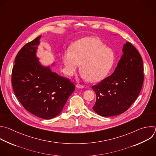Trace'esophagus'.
Here are the masks:
<instances>
[{"instance_id": "34e87169", "label": "esophagus", "mask_w": 156, "mask_h": 156, "mask_svg": "<svg viewBox=\"0 0 156 156\" xmlns=\"http://www.w3.org/2000/svg\"><path fill=\"white\" fill-rule=\"evenodd\" d=\"M76 87L77 88H80V89H83L84 87V86L83 85H81V84H77L76 85Z\"/></svg>"}]
</instances>
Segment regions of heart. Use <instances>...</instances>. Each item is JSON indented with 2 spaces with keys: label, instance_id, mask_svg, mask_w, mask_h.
<instances>
[{
  "label": "heart",
  "instance_id": "obj_1",
  "mask_svg": "<svg viewBox=\"0 0 156 156\" xmlns=\"http://www.w3.org/2000/svg\"><path fill=\"white\" fill-rule=\"evenodd\" d=\"M115 59L113 51L96 37H85L76 41L70 49L62 55L67 75H73L81 64V76L92 83L97 82L107 75Z\"/></svg>",
  "mask_w": 156,
  "mask_h": 156
}]
</instances>
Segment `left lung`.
<instances>
[{
  "label": "left lung",
  "mask_w": 156,
  "mask_h": 156,
  "mask_svg": "<svg viewBox=\"0 0 156 156\" xmlns=\"http://www.w3.org/2000/svg\"><path fill=\"white\" fill-rule=\"evenodd\" d=\"M122 53L112 75L92 86L97 97L92 108L101 116H117L127 111L143 86V65L138 51L126 42Z\"/></svg>",
  "instance_id": "8db88e82"
}]
</instances>
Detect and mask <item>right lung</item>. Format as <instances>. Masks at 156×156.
Here are the masks:
<instances>
[{"label": "right lung", "mask_w": 156, "mask_h": 156, "mask_svg": "<svg viewBox=\"0 0 156 156\" xmlns=\"http://www.w3.org/2000/svg\"><path fill=\"white\" fill-rule=\"evenodd\" d=\"M41 36L25 44L15 58L12 83L15 94L24 108L44 119L59 115L75 86L44 66L37 56ZM53 62L51 66H54Z\"/></svg>", "instance_id": "obj_1"}]
</instances>
